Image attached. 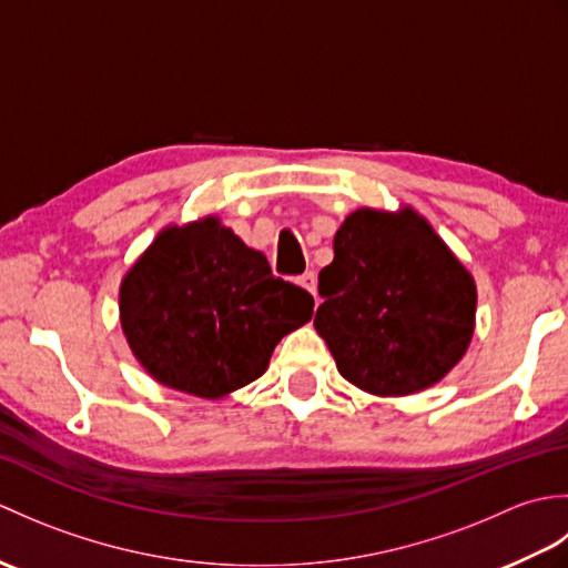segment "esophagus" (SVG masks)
Wrapping results in <instances>:
<instances>
[{
    "mask_svg": "<svg viewBox=\"0 0 568 568\" xmlns=\"http://www.w3.org/2000/svg\"><path fill=\"white\" fill-rule=\"evenodd\" d=\"M297 283H300V285H303L307 293H312V295H317V275H315V273H312V271H305L303 275H300V277H297Z\"/></svg>",
    "mask_w": 568,
    "mask_h": 568,
    "instance_id": "1",
    "label": "esophagus"
}]
</instances>
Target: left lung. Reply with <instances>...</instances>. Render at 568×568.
<instances>
[{
  "instance_id": "left-lung-1",
  "label": "left lung",
  "mask_w": 568,
  "mask_h": 568,
  "mask_svg": "<svg viewBox=\"0 0 568 568\" xmlns=\"http://www.w3.org/2000/svg\"><path fill=\"white\" fill-rule=\"evenodd\" d=\"M320 297L315 327L336 368L376 395L429 388L474 334V277L413 210L348 214Z\"/></svg>"
}]
</instances>
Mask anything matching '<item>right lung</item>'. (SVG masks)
Listing matches in <instances>:
<instances>
[{
	"mask_svg": "<svg viewBox=\"0 0 568 568\" xmlns=\"http://www.w3.org/2000/svg\"><path fill=\"white\" fill-rule=\"evenodd\" d=\"M312 307L307 291L275 277L263 253L214 216L165 229L119 295L141 366L168 388L210 400L256 381Z\"/></svg>",
	"mask_w": 568,
	"mask_h": 568,
	"instance_id": "1",
	"label": "right lung"
}]
</instances>
